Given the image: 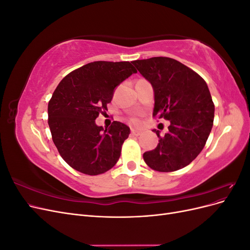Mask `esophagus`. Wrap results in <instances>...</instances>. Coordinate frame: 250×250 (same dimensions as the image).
I'll return each instance as SVG.
<instances>
[{
    "label": "esophagus",
    "instance_id": "1",
    "mask_svg": "<svg viewBox=\"0 0 250 250\" xmlns=\"http://www.w3.org/2000/svg\"><path fill=\"white\" fill-rule=\"evenodd\" d=\"M142 133L141 130H138V129H131V134L132 135H135V137H139V135Z\"/></svg>",
    "mask_w": 250,
    "mask_h": 250
}]
</instances>
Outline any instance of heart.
<instances>
[{
    "label": "heart",
    "instance_id": "1",
    "mask_svg": "<svg viewBox=\"0 0 250 250\" xmlns=\"http://www.w3.org/2000/svg\"><path fill=\"white\" fill-rule=\"evenodd\" d=\"M132 123H138V120L137 119H133L132 120Z\"/></svg>",
    "mask_w": 250,
    "mask_h": 250
}]
</instances>
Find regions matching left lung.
Listing matches in <instances>:
<instances>
[{
  "instance_id": "left-lung-1",
  "label": "left lung",
  "mask_w": 250,
  "mask_h": 250,
  "mask_svg": "<svg viewBox=\"0 0 250 250\" xmlns=\"http://www.w3.org/2000/svg\"><path fill=\"white\" fill-rule=\"evenodd\" d=\"M134 66L153 87V116L170 121L155 149L143 154L151 169L173 172L185 168L201 152L214 123L215 105L207 82L169 57L134 60Z\"/></svg>"
}]
</instances>
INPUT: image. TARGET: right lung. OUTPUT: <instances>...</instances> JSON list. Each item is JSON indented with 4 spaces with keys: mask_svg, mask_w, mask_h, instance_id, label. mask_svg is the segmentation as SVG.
Masks as SVG:
<instances>
[{
    "mask_svg": "<svg viewBox=\"0 0 250 250\" xmlns=\"http://www.w3.org/2000/svg\"><path fill=\"white\" fill-rule=\"evenodd\" d=\"M134 73L129 62H94L57 85L48 104V123L59 154L73 169L98 175L117 164L130 128L113 121L104 129L95 120L107 110L116 87Z\"/></svg>",
    "mask_w": 250,
    "mask_h": 250,
    "instance_id": "1",
    "label": "right lung"
}]
</instances>
